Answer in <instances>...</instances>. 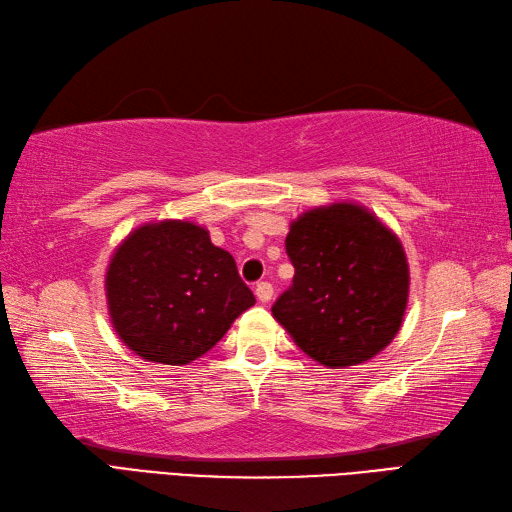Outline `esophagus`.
I'll return each mask as SVG.
<instances>
[{"label":"esophagus","instance_id":"esophagus-1","mask_svg":"<svg viewBox=\"0 0 512 512\" xmlns=\"http://www.w3.org/2000/svg\"><path fill=\"white\" fill-rule=\"evenodd\" d=\"M256 298L260 300V302H269L271 298H274V285H271V282H258L256 285Z\"/></svg>","mask_w":512,"mask_h":512}]
</instances>
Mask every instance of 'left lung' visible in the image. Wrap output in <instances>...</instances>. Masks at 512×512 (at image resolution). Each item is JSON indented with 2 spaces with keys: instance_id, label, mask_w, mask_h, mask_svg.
<instances>
[{
  "instance_id": "8db88e82",
  "label": "left lung",
  "mask_w": 512,
  "mask_h": 512,
  "mask_svg": "<svg viewBox=\"0 0 512 512\" xmlns=\"http://www.w3.org/2000/svg\"><path fill=\"white\" fill-rule=\"evenodd\" d=\"M291 287L271 306L311 359L328 368L357 366L399 333L410 269L403 245L372 212L333 203L291 223Z\"/></svg>"
}]
</instances>
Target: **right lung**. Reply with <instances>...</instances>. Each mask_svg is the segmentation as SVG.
<instances>
[{"instance_id":"add662e5","label":"right lung","mask_w":512,"mask_h":512,"mask_svg":"<svg viewBox=\"0 0 512 512\" xmlns=\"http://www.w3.org/2000/svg\"><path fill=\"white\" fill-rule=\"evenodd\" d=\"M105 285L122 342L166 366L206 355L256 302L232 254L190 221L138 227L113 254Z\"/></svg>"}]
</instances>
